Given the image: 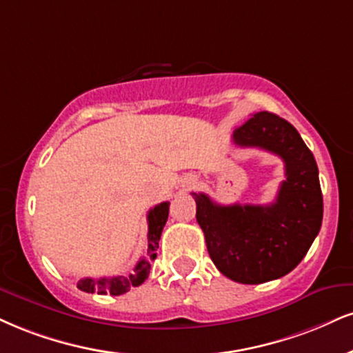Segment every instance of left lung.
I'll use <instances>...</instances> for the list:
<instances>
[{"label": "left lung", "instance_id": "obj_1", "mask_svg": "<svg viewBox=\"0 0 353 353\" xmlns=\"http://www.w3.org/2000/svg\"><path fill=\"white\" fill-rule=\"evenodd\" d=\"M232 138L236 146L279 156L286 181L270 205H220L207 194L192 192L195 217L220 273L241 284H260L294 270L319 233V171L298 130L274 113H253Z\"/></svg>", "mask_w": 353, "mask_h": 353}]
</instances>
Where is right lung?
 <instances>
[{
  "label": "right lung",
  "instance_id": "right-lung-1",
  "mask_svg": "<svg viewBox=\"0 0 353 353\" xmlns=\"http://www.w3.org/2000/svg\"><path fill=\"white\" fill-rule=\"evenodd\" d=\"M169 215V202H163L156 205L148 214V258H141L134 266L133 273L128 276H113V278H83L77 283V288L85 292H99V294L112 296L125 294L133 286H139L148 278L151 270V260L156 258V250L159 246V239Z\"/></svg>",
  "mask_w": 353,
  "mask_h": 353
}]
</instances>
